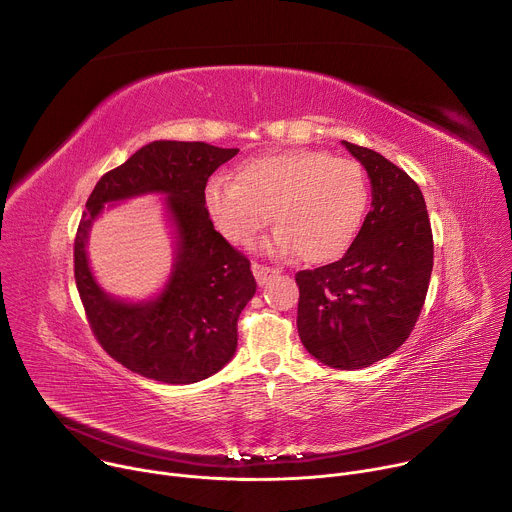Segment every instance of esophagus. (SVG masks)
I'll use <instances>...</instances> for the list:
<instances>
[{
	"label": "esophagus",
	"instance_id": "obj_1",
	"mask_svg": "<svg viewBox=\"0 0 512 512\" xmlns=\"http://www.w3.org/2000/svg\"><path fill=\"white\" fill-rule=\"evenodd\" d=\"M277 271L273 267H267V265H261V263H253V275L257 279L259 285H265Z\"/></svg>",
	"mask_w": 512,
	"mask_h": 512
}]
</instances>
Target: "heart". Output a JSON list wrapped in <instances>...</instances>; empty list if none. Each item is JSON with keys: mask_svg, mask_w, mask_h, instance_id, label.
Listing matches in <instances>:
<instances>
[{"mask_svg": "<svg viewBox=\"0 0 512 512\" xmlns=\"http://www.w3.org/2000/svg\"><path fill=\"white\" fill-rule=\"evenodd\" d=\"M369 198L367 172L356 160L322 150H285L241 162L235 182L210 180L204 206L216 229L239 247L255 243L271 212L277 227L273 249L322 263L350 247Z\"/></svg>", "mask_w": 512, "mask_h": 512, "instance_id": "1", "label": "heart"}]
</instances>
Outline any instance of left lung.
Listing matches in <instances>:
<instances>
[{
    "instance_id": "8db88e82",
    "label": "left lung",
    "mask_w": 512,
    "mask_h": 512,
    "mask_svg": "<svg viewBox=\"0 0 512 512\" xmlns=\"http://www.w3.org/2000/svg\"><path fill=\"white\" fill-rule=\"evenodd\" d=\"M369 172L373 208L342 259L296 273L298 332L332 369L371 367L411 334L433 269V235L423 194L385 156L342 141Z\"/></svg>"
}]
</instances>
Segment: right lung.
<instances>
[{"instance_id": "add662e5", "label": "right lung", "mask_w": 512, "mask_h": 512, "mask_svg": "<svg viewBox=\"0 0 512 512\" xmlns=\"http://www.w3.org/2000/svg\"><path fill=\"white\" fill-rule=\"evenodd\" d=\"M204 141H152L101 176L75 237V281L89 326L125 369L168 385H188L221 371L237 350V322L255 296L251 261L214 225L204 206L206 182L237 156ZM145 191L169 196L179 257L163 296L148 305L109 299L86 261L88 229L105 201Z\"/></svg>"}]
</instances>
